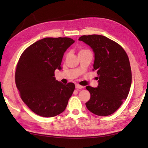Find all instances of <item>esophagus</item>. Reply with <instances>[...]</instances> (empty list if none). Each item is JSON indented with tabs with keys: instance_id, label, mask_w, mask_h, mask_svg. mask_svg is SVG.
<instances>
[{
	"instance_id": "34e87169",
	"label": "esophagus",
	"mask_w": 148,
	"mask_h": 148,
	"mask_svg": "<svg viewBox=\"0 0 148 148\" xmlns=\"http://www.w3.org/2000/svg\"><path fill=\"white\" fill-rule=\"evenodd\" d=\"M83 88V86H81V85H79V84H76V89H82Z\"/></svg>"
}]
</instances>
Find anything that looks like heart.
I'll return each instance as SVG.
<instances>
[{
    "label": "heart",
    "mask_w": 148,
    "mask_h": 148,
    "mask_svg": "<svg viewBox=\"0 0 148 148\" xmlns=\"http://www.w3.org/2000/svg\"><path fill=\"white\" fill-rule=\"evenodd\" d=\"M86 50H88V49H81V50H80V51H79V53H81V52H83V51H86Z\"/></svg>",
    "instance_id": "1"
}]
</instances>
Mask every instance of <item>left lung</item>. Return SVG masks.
<instances>
[{"instance_id":"obj_1","label":"left lung","mask_w":148,"mask_h":148,"mask_svg":"<svg viewBox=\"0 0 148 148\" xmlns=\"http://www.w3.org/2000/svg\"><path fill=\"white\" fill-rule=\"evenodd\" d=\"M79 40L93 49V70L98 74V86H87L90 99L87 109L100 116L112 114L126 100L132 83V71L128 55L122 47L105 36H83Z\"/></svg>"}]
</instances>
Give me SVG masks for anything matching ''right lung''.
Here are the masks:
<instances>
[{
	"instance_id": "right-lung-1",
	"label": "right lung",
	"mask_w": 148,
	"mask_h": 148,
	"mask_svg": "<svg viewBox=\"0 0 148 148\" xmlns=\"http://www.w3.org/2000/svg\"><path fill=\"white\" fill-rule=\"evenodd\" d=\"M75 41L69 37H46L22 53L15 72V83L22 100L36 114L50 118L63 112L75 89L74 83L56 80L64 53Z\"/></svg>"
}]
</instances>
